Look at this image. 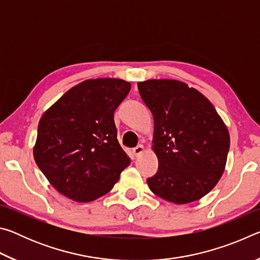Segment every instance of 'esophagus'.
Returning <instances> with one entry per match:
<instances>
[{
    "label": "esophagus",
    "instance_id": "esophagus-1",
    "mask_svg": "<svg viewBox=\"0 0 260 260\" xmlns=\"http://www.w3.org/2000/svg\"><path fill=\"white\" fill-rule=\"evenodd\" d=\"M144 151V147L143 146H141V144H139L138 147H135V148H133V153L135 156H140L141 153H142Z\"/></svg>",
    "mask_w": 260,
    "mask_h": 260
}]
</instances>
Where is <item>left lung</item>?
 I'll return each instance as SVG.
<instances>
[{"mask_svg": "<svg viewBox=\"0 0 260 260\" xmlns=\"http://www.w3.org/2000/svg\"><path fill=\"white\" fill-rule=\"evenodd\" d=\"M141 99L155 121L153 150L158 171L147 179L150 190L186 204L212 190L230 151V134L212 103L178 80L138 83Z\"/></svg>", "mask_w": 260, "mask_h": 260, "instance_id": "obj_1", "label": "left lung"}]
</instances>
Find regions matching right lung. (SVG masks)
<instances>
[{
    "label": "right lung",
    "mask_w": 260,
    "mask_h": 260,
    "mask_svg": "<svg viewBox=\"0 0 260 260\" xmlns=\"http://www.w3.org/2000/svg\"><path fill=\"white\" fill-rule=\"evenodd\" d=\"M120 79L74 86L43 113L34 159L56 190L77 202L105 195L131 159L117 140L113 113L129 93Z\"/></svg>",
    "instance_id": "obj_1"
}]
</instances>
